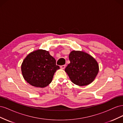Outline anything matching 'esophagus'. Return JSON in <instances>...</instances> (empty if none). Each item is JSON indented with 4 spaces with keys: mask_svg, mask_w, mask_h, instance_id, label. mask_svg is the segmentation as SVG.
<instances>
[{
    "mask_svg": "<svg viewBox=\"0 0 123 123\" xmlns=\"http://www.w3.org/2000/svg\"><path fill=\"white\" fill-rule=\"evenodd\" d=\"M66 67V65H62V66H60V68L62 69H64Z\"/></svg>",
    "mask_w": 123,
    "mask_h": 123,
    "instance_id": "34e87169",
    "label": "esophagus"
}]
</instances>
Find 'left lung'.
I'll use <instances>...</instances> for the list:
<instances>
[{"label": "left lung", "mask_w": 123, "mask_h": 123, "mask_svg": "<svg viewBox=\"0 0 123 123\" xmlns=\"http://www.w3.org/2000/svg\"><path fill=\"white\" fill-rule=\"evenodd\" d=\"M69 58L70 63L65 71L72 83L80 86L91 83L99 70L95 59L86 53L77 51H72Z\"/></svg>", "instance_id": "obj_1"}]
</instances>
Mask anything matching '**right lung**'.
<instances>
[{"label": "right lung", "instance_id": "add662e5", "mask_svg": "<svg viewBox=\"0 0 123 123\" xmlns=\"http://www.w3.org/2000/svg\"><path fill=\"white\" fill-rule=\"evenodd\" d=\"M59 69L48 51L38 50L27 55L21 65L24 79L33 86L44 88L49 85L55 72Z\"/></svg>", "mask_w": 123, "mask_h": 123}]
</instances>
